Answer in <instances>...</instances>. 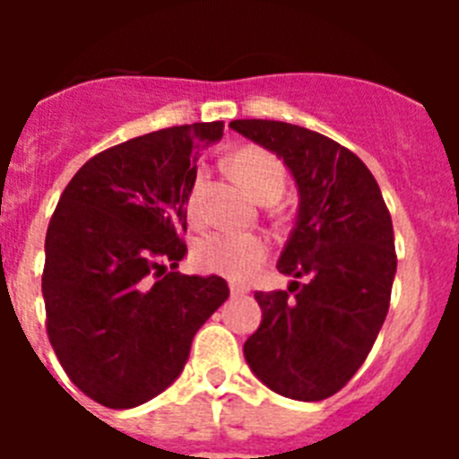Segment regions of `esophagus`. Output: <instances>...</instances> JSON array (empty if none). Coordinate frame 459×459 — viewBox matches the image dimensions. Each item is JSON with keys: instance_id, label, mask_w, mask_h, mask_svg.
Instances as JSON below:
<instances>
[{"instance_id": "esophagus-1", "label": "esophagus", "mask_w": 459, "mask_h": 459, "mask_svg": "<svg viewBox=\"0 0 459 459\" xmlns=\"http://www.w3.org/2000/svg\"><path fill=\"white\" fill-rule=\"evenodd\" d=\"M230 291H232V296H243V294H248V287L241 285V282H230Z\"/></svg>"}]
</instances>
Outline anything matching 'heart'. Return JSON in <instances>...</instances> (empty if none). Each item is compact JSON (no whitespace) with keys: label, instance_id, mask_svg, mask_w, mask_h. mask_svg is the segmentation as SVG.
Listing matches in <instances>:
<instances>
[{"label":"heart","instance_id":"b5f03b06","mask_svg":"<svg viewBox=\"0 0 459 459\" xmlns=\"http://www.w3.org/2000/svg\"><path fill=\"white\" fill-rule=\"evenodd\" d=\"M232 169L248 186L250 193L262 202H275L287 188V168L282 158L264 147H241L232 156ZM206 169H195L188 190V211L197 216L202 209ZM266 257V241L259 234L211 232L197 238L193 246V262L202 271L221 273L227 278H248Z\"/></svg>","mask_w":459,"mask_h":459}]
</instances>
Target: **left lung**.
Segmentation results:
<instances>
[{
	"mask_svg": "<svg viewBox=\"0 0 459 459\" xmlns=\"http://www.w3.org/2000/svg\"><path fill=\"white\" fill-rule=\"evenodd\" d=\"M230 126L282 158L301 193L278 259L280 273L301 280L255 291L262 324L243 354L271 391L317 403L356 375L386 319L397 266L391 213L366 163L331 137L285 121Z\"/></svg>",
	"mask_w": 459,
	"mask_h": 459,
	"instance_id": "1",
	"label": "left lung"
}]
</instances>
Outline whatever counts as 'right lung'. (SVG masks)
<instances>
[{
    "instance_id": "add662e5",
    "label": "right lung",
    "mask_w": 459,
    "mask_h": 459,
    "mask_svg": "<svg viewBox=\"0 0 459 459\" xmlns=\"http://www.w3.org/2000/svg\"><path fill=\"white\" fill-rule=\"evenodd\" d=\"M222 121L147 133L89 158L46 234V331L68 379L109 409L147 403L184 370L202 324L227 301L218 275L174 271L200 149Z\"/></svg>"
}]
</instances>
